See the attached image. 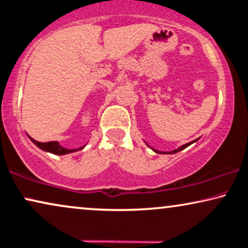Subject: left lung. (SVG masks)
I'll list each match as a JSON object with an SVG mask.
<instances>
[{
    "label": "left lung",
    "instance_id": "1",
    "mask_svg": "<svg viewBox=\"0 0 248 248\" xmlns=\"http://www.w3.org/2000/svg\"><path fill=\"white\" fill-rule=\"evenodd\" d=\"M197 140H192V142H190V143H186V144H184V145H182V146H180L178 147V149H176V150H174V151H170V152H162V151H158V150H155V149H153V147H151L149 145V144H147L146 142V145L149 146V147H151V149L153 150V151H155V153H160V155H173V153H177V152H180V151H182V150H184L186 149V147H187L189 145H191V144L192 143H194V142H197Z\"/></svg>",
    "mask_w": 248,
    "mask_h": 248
}]
</instances>
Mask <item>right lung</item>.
I'll list each match as a JSON object with an SVG mask.
<instances>
[{
	"label": "right lung",
	"instance_id": "right-lung-1",
	"mask_svg": "<svg viewBox=\"0 0 248 248\" xmlns=\"http://www.w3.org/2000/svg\"><path fill=\"white\" fill-rule=\"evenodd\" d=\"M30 137V136H28ZM30 140H32V142L35 144V145L39 147V149L43 150V151L46 152H50V153H54V155H67V153H72V152H77L79 151V150H82L84 146H81L79 149H66V147L62 146L61 144L58 142H48V143H41V142H37L32 137H30Z\"/></svg>",
	"mask_w": 248,
	"mask_h": 248
}]
</instances>
